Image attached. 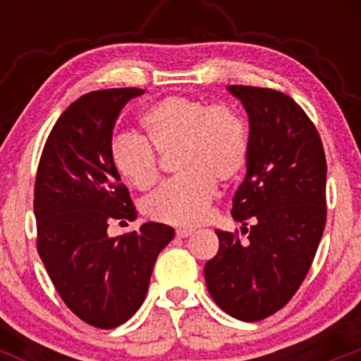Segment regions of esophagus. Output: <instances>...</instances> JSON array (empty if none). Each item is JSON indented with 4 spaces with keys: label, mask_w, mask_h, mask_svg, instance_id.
Wrapping results in <instances>:
<instances>
[{
    "label": "esophagus",
    "mask_w": 361,
    "mask_h": 361,
    "mask_svg": "<svg viewBox=\"0 0 361 361\" xmlns=\"http://www.w3.org/2000/svg\"><path fill=\"white\" fill-rule=\"evenodd\" d=\"M191 233H193V229H177V237L178 238H186V237H190Z\"/></svg>",
    "instance_id": "obj_1"
}]
</instances>
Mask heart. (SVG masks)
<instances>
[{
  "label": "heart",
  "mask_w": 361,
  "mask_h": 361,
  "mask_svg": "<svg viewBox=\"0 0 361 361\" xmlns=\"http://www.w3.org/2000/svg\"><path fill=\"white\" fill-rule=\"evenodd\" d=\"M145 141L117 137L111 164L132 188L146 191L157 183L159 159L173 155V180L142 204L149 219L171 226H197L208 216L215 184L237 180L247 164L250 132L244 117L228 104H209L170 95L141 119Z\"/></svg>",
  "instance_id": "b5f03b06"
}]
</instances>
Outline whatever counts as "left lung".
Instances as JSON below:
<instances>
[{"instance_id":"1","label":"left lung","mask_w":361,"mask_h":361,"mask_svg":"<svg viewBox=\"0 0 361 361\" xmlns=\"http://www.w3.org/2000/svg\"><path fill=\"white\" fill-rule=\"evenodd\" d=\"M228 90L250 117L247 171L231 209L247 240L215 229L219 253L204 266V279L222 311L258 322L293 298L317 255L327 162L314 124L289 95L242 85Z\"/></svg>"}]
</instances>
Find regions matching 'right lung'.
Segmentation results:
<instances>
[{
	"instance_id": "right-lung-1",
	"label": "right lung",
	"mask_w": 361,
	"mask_h": 361,
	"mask_svg": "<svg viewBox=\"0 0 361 361\" xmlns=\"http://www.w3.org/2000/svg\"><path fill=\"white\" fill-rule=\"evenodd\" d=\"M142 94L111 88L73 101L54 124L37 166V253L70 311L99 329L135 314L155 260L175 235L170 226L146 222L139 231L108 237L111 220L137 216L110 149L121 110Z\"/></svg>"
}]
</instances>
